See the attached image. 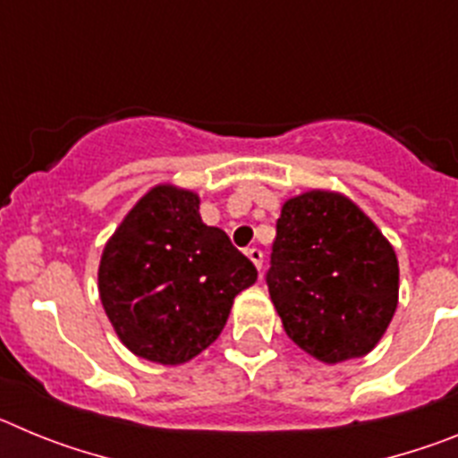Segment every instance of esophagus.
<instances>
[{
	"label": "esophagus",
	"mask_w": 458,
	"mask_h": 458,
	"mask_svg": "<svg viewBox=\"0 0 458 458\" xmlns=\"http://www.w3.org/2000/svg\"><path fill=\"white\" fill-rule=\"evenodd\" d=\"M245 254H248L250 261H252V264L257 266L259 270H261V266H264V252H261V250H259V248H250Z\"/></svg>",
	"instance_id": "1"
}]
</instances>
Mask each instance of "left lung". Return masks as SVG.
Instances as JSON below:
<instances>
[{
	"mask_svg": "<svg viewBox=\"0 0 458 458\" xmlns=\"http://www.w3.org/2000/svg\"><path fill=\"white\" fill-rule=\"evenodd\" d=\"M289 339L321 362L369 353L390 326L399 264L351 199L311 190L282 206L266 273Z\"/></svg>",
	"mask_w": 458,
	"mask_h": 458,
	"instance_id": "1",
	"label": "left lung"
}]
</instances>
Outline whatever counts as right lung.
<instances>
[{"label":"right lung","mask_w":458,"mask_h":458,"mask_svg":"<svg viewBox=\"0 0 458 458\" xmlns=\"http://www.w3.org/2000/svg\"><path fill=\"white\" fill-rule=\"evenodd\" d=\"M254 279L252 261L201 222L197 194L157 185L105 245L98 291L132 353L181 365L220 337L233 298Z\"/></svg>","instance_id":"add662e5"}]
</instances>
